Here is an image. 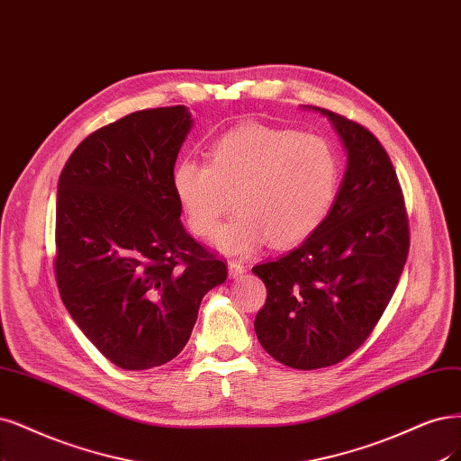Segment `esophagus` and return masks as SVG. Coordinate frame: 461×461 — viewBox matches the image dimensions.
<instances>
[{"label": "esophagus", "instance_id": "34e87169", "mask_svg": "<svg viewBox=\"0 0 461 461\" xmlns=\"http://www.w3.org/2000/svg\"><path fill=\"white\" fill-rule=\"evenodd\" d=\"M244 273H246V267L240 261H236V259L229 261V276L230 278H238V276H242Z\"/></svg>", "mask_w": 461, "mask_h": 461}]
</instances>
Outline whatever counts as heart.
Masks as SVG:
<instances>
[{
    "mask_svg": "<svg viewBox=\"0 0 461 461\" xmlns=\"http://www.w3.org/2000/svg\"><path fill=\"white\" fill-rule=\"evenodd\" d=\"M208 164L181 158L171 169V188L196 236H212L230 210L238 213L215 244L244 253L265 238L284 248L303 242L336 202L339 156L321 135L265 123H246L219 135Z\"/></svg>",
    "mask_w": 461,
    "mask_h": 461,
    "instance_id": "obj_1",
    "label": "heart"
}]
</instances>
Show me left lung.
I'll use <instances>...</instances> for the list:
<instances>
[{"mask_svg": "<svg viewBox=\"0 0 461 461\" xmlns=\"http://www.w3.org/2000/svg\"><path fill=\"white\" fill-rule=\"evenodd\" d=\"M319 110L347 150L338 198L303 244L251 268L267 285L258 339L297 370L333 366L368 339L410 248L402 188L382 142L358 122Z\"/></svg>", "mask_w": 461, "mask_h": 461, "instance_id": "8db88e82", "label": "left lung"}]
</instances>
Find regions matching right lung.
Returning <instances> with one entry per match:
<instances>
[{
	"instance_id": "1",
	"label": "right lung",
	"mask_w": 461,
	"mask_h": 461,
	"mask_svg": "<svg viewBox=\"0 0 461 461\" xmlns=\"http://www.w3.org/2000/svg\"><path fill=\"white\" fill-rule=\"evenodd\" d=\"M181 104L137 110L86 137L59 177L55 280L86 338L123 370L176 358L227 265L181 223L171 188L190 131Z\"/></svg>"
}]
</instances>
